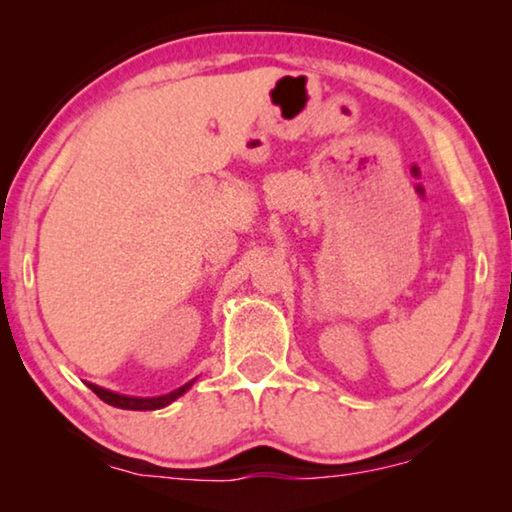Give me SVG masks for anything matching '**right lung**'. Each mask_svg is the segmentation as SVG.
Returning <instances> with one entry per match:
<instances>
[{"label": "right lung", "mask_w": 512, "mask_h": 512, "mask_svg": "<svg viewBox=\"0 0 512 512\" xmlns=\"http://www.w3.org/2000/svg\"><path fill=\"white\" fill-rule=\"evenodd\" d=\"M198 380V377H193L191 382L181 384L179 389L170 391V394H163V396H149V398H142V396H125V394H118V391H111V389H104V387H97V384H90L86 382L90 389L95 391L97 396L102 398L104 403L114 405V408H121V410H160L165 408V405H170L177 401L179 396H184L188 389L193 387V382Z\"/></svg>", "instance_id": "obj_1"}]
</instances>
